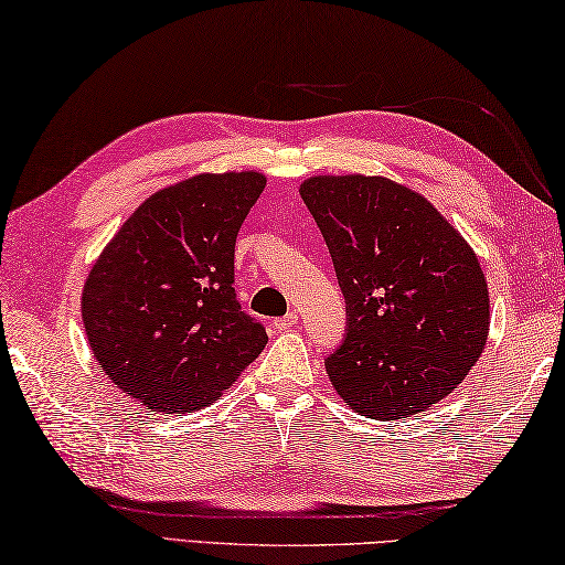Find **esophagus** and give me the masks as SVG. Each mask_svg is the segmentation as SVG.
Masks as SVG:
<instances>
[{"label": "esophagus", "instance_id": "1", "mask_svg": "<svg viewBox=\"0 0 565 565\" xmlns=\"http://www.w3.org/2000/svg\"><path fill=\"white\" fill-rule=\"evenodd\" d=\"M292 324H297V312H295V310L282 315V317H278V319H273V327L278 329V332H282V329H290Z\"/></svg>", "mask_w": 565, "mask_h": 565}]
</instances>
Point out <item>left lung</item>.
Listing matches in <instances>:
<instances>
[{"label": "left lung", "mask_w": 565, "mask_h": 565, "mask_svg": "<svg viewBox=\"0 0 565 565\" xmlns=\"http://www.w3.org/2000/svg\"><path fill=\"white\" fill-rule=\"evenodd\" d=\"M300 196L347 302L324 366L347 406L396 420L443 401L480 359L489 292L480 260L430 201L383 177H312Z\"/></svg>", "instance_id": "left-lung-1"}]
</instances>
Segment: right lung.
Segmentation results:
<instances>
[{
    "instance_id": "right-lung-1",
    "label": "right lung",
    "mask_w": 565,
    "mask_h": 565,
    "mask_svg": "<svg viewBox=\"0 0 565 565\" xmlns=\"http://www.w3.org/2000/svg\"><path fill=\"white\" fill-rule=\"evenodd\" d=\"M263 189L258 172H228L157 191L93 265L81 305L88 344L150 411L209 406L268 344L233 287L241 223Z\"/></svg>"
}]
</instances>
